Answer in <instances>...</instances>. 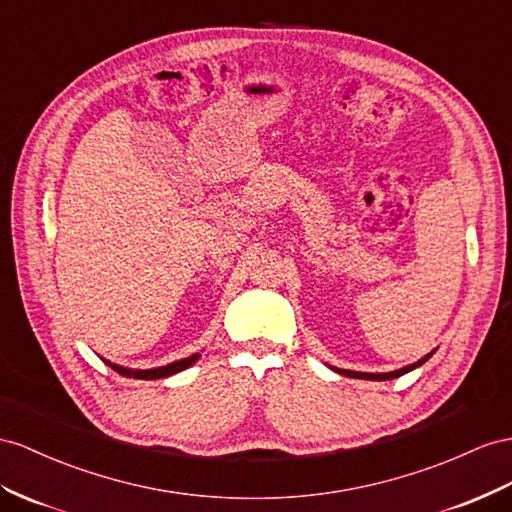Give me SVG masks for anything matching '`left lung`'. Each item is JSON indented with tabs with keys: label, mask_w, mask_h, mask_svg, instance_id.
Here are the masks:
<instances>
[{
	"label": "left lung",
	"mask_w": 512,
	"mask_h": 512,
	"mask_svg": "<svg viewBox=\"0 0 512 512\" xmlns=\"http://www.w3.org/2000/svg\"><path fill=\"white\" fill-rule=\"evenodd\" d=\"M435 350H437V348H435ZM435 350L428 352V355H426V357H422L419 361H415V363H411V365H406V368L396 370V372L370 374V372H352V370H339V368H333V370H335L337 374H344V376H350V378H363V381H391V378H398V376H402V374H406V372H411V370L419 368V365H424L432 355H435Z\"/></svg>",
	"instance_id": "1"
}]
</instances>
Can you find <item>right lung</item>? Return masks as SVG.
<instances>
[{
	"mask_svg": "<svg viewBox=\"0 0 512 512\" xmlns=\"http://www.w3.org/2000/svg\"><path fill=\"white\" fill-rule=\"evenodd\" d=\"M199 357H201L199 352H194V355H190V357H186V359H179V361H173V363H168V365H162V368H149V370L123 368V365L112 363V361H108V359H103V361H106L114 372H119V374H123V376H134V378H140V381H155V378H166V376H173V374H177V372H181V370L190 368L192 363L199 361Z\"/></svg>",
	"mask_w": 512,
	"mask_h": 512,
	"instance_id": "obj_1",
	"label": "right lung"
}]
</instances>
